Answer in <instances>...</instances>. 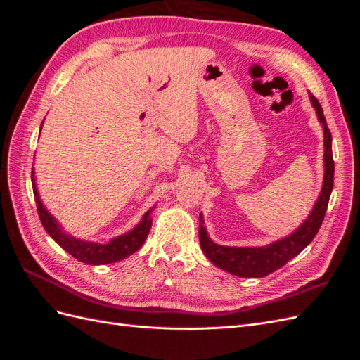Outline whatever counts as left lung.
Instances as JSON below:
<instances>
[{
    "mask_svg": "<svg viewBox=\"0 0 360 360\" xmlns=\"http://www.w3.org/2000/svg\"><path fill=\"white\" fill-rule=\"evenodd\" d=\"M309 96L324 130V181L320 197L317 202H315L308 219L296 231L263 248H236L213 243L209 236H207L202 214H200V243L202 252L214 266L228 271V274L240 278L267 276L271 271L285 266V263H288L291 258L299 255L312 242V238L317 236L320 230L333 189L335 162L332 156V135L328 123H326L323 108L311 93Z\"/></svg>",
    "mask_w": 360,
    "mask_h": 360,
    "instance_id": "left-lung-1",
    "label": "left lung"
}]
</instances>
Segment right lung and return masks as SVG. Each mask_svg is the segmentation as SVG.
<instances>
[{"label": "right lung", "instance_id": "obj_1", "mask_svg": "<svg viewBox=\"0 0 360 360\" xmlns=\"http://www.w3.org/2000/svg\"><path fill=\"white\" fill-rule=\"evenodd\" d=\"M31 183H32V192H34V198L37 204V213L43 228H45L46 233L53 238V240H56L64 250H68V252L78 261H82V263L93 264V266L115 263V261H120L136 252V250L146 242L151 228L150 213L153 212L155 207L144 214L143 221H141L132 231L112 238L110 243L99 245L93 242H84V240H79V238H75L64 233L61 230V226L58 225V222L53 219V216L49 214V212L43 207L37 188H36L34 171H31Z\"/></svg>", "mask_w": 360, "mask_h": 360}]
</instances>
